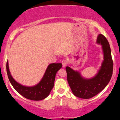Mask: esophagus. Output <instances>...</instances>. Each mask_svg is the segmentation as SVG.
Wrapping results in <instances>:
<instances>
[{
    "label": "esophagus",
    "instance_id": "esophagus-1",
    "mask_svg": "<svg viewBox=\"0 0 120 120\" xmlns=\"http://www.w3.org/2000/svg\"><path fill=\"white\" fill-rule=\"evenodd\" d=\"M62 66H63V67H65L67 66V61L66 59H64L62 60Z\"/></svg>",
    "mask_w": 120,
    "mask_h": 120
}]
</instances>
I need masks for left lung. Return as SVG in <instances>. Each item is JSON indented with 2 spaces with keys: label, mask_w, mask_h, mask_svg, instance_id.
<instances>
[{
  "label": "left lung",
  "mask_w": 120,
  "mask_h": 120,
  "mask_svg": "<svg viewBox=\"0 0 120 120\" xmlns=\"http://www.w3.org/2000/svg\"><path fill=\"white\" fill-rule=\"evenodd\" d=\"M97 42L102 45L104 61L96 76L86 79L69 67H66L67 80L70 88L73 94L79 98L88 99L98 94L109 84L112 76L113 62L108 41L102 34H99Z\"/></svg>",
  "instance_id": "left-lung-1"
}]
</instances>
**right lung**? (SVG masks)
I'll list each match as a JSON object with an SVG mask.
<instances>
[{"label":"right lung","mask_w":120,"mask_h":120,"mask_svg":"<svg viewBox=\"0 0 120 120\" xmlns=\"http://www.w3.org/2000/svg\"><path fill=\"white\" fill-rule=\"evenodd\" d=\"M61 64H51L49 65L43 78L36 86L26 87L19 84L14 79L9 72L8 61L6 70L8 77L12 86L17 92L26 98L33 101H40L45 98L54 86L56 72L61 68Z\"/></svg>","instance_id":"right-lung-1"}]
</instances>
